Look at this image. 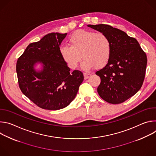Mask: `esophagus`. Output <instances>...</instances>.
Returning a JSON list of instances; mask_svg holds the SVG:
<instances>
[{"label": "esophagus", "mask_w": 156, "mask_h": 156, "mask_svg": "<svg viewBox=\"0 0 156 156\" xmlns=\"http://www.w3.org/2000/svg\"><path fill=\"white\" fill-rule=\"evenodd\" d=\"M90 76H91V74L90 73H84V77L85 80L87 79Z\"/></svg>", "instance_id": "esophagus-1"}]
</instances>
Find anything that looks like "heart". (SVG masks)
Masks as SVG:
<instances>
[{
  "label": "heart",
  "instance_id": "obj_1",
  "mask_svg": "<svg viewBox=\"0 0 156 156\" xmlns=\"http://www.w3.org/2000/svg\"><path fill=\"white\" fill-rule=\"evenodd\" d=\"M69 46H63L60 52L63 60L72 69H76L82 57L83 67L101 69L107 63L111 55V44L102 33L78 30L69 38ZM82 56H81V55Z\"/></svg>",
  "mask_w": 156,
  "mask_h": 156
}]
</instances>
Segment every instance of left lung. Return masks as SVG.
Wrapping results in <instances>:
<instances>
[{
  "label": "left lung",
  "instance_id": "left-lung-1",
  "mask_svg": "<svg viewBox=\"0 0 156 156\" xmlns=\"http://www.w3.org/2000/svg\"><path fill=\"white\" fill-rule=\"evenodd\" d=\"M87 27L105 34L112 49L106 65L96 72L101 78L98 93L110 104L122 103L134 96L143 84L146 54L135 38L119 29L105 24Z\"/></svg>",
  "mask_w": 156,
  "mask_h": 156
}]
</instances>
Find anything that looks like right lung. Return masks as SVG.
<instances>
[{"label":"right lung","mask_w":156,"mask_h":156,"mask_svg":"<svg viewBox=\"0 0 156 156\" xmlns=\"http://www.w3.org/2000/svg\"><path fill=\"white\" fill-rule=\"evenodd\" d=\"M66 35L51 33L30 44L16 62L21 92L43 109L57 110L68 106L84 80L81 71L70 72L61 56L59 46ZM37 62L43 64L41 72L34 68Z\"/></svg>","instance_id":"add662e5"}]
</instances>
